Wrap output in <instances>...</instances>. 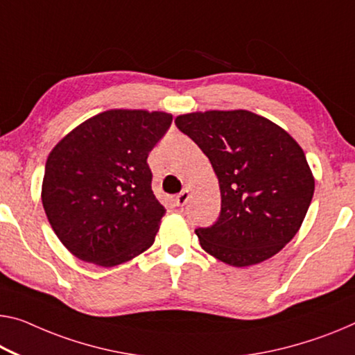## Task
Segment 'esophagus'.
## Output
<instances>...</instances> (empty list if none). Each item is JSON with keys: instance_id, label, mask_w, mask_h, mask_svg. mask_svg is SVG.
Returning <instances> with one entry per match:
<instances>
[{"instance_id": "obj_1", "label": "esophagus", "mask_w": 355, "mask_h": 355, "mask_svg": "<svg viewBox=\"0 0 355 355\" xmlns=\"http://www.w3.org/2000/svg\"><path fill=\"white\" fill-rule=\"evenodd\" d=\"M189 198H190L189 189H184L181 193L176 195V198H174V201H176V206H185V205H187Z\"/></svg>"}]
</instances>
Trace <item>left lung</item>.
Returning <instances> with one entry per match:
<instances>
[{
	"label": "left lung",
	"instance_id": "8db88e82",
	"mask_svg": "<svg viewBox=\"0 0 355 355\" xmlns=\"http://www.w3.org/2000/svg\"><path fill=\"white\" fill-rule=\"evenodd\" d=\"M174 123L205 152L219 179L220 214L195 230L201 248L233 266L279 252L302 227L314 193L297 141L243 109L184 114Z\"/></svg>",
	"mask_w": 355,
	"mask_h": 355
}]
</instances>
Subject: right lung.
<instances>
[{"label":"right lung","instance_id":"right-lung-1","mask_svg":"<svg viewBox=\"0 0 355 355\" xmlns=\"http://www.w3.org/2000/svg\"><path fill=\"white\" fill-rule=\"evenodd\" d=\"M171 122L166 112L111 109L53 147L46 162L42 206L71 254L114 266L154 244L166 209L152 192L147 157Z\"/></svg>","mask_w":355,"mask_h":355}]
</instances>
